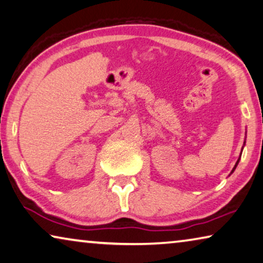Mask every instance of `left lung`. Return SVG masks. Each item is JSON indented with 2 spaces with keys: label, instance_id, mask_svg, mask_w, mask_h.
<instances>
[{
  "label": "left lung",
  "instance_id": "obj_1",
  "mask_svg": "<svg viewBox=\"0 0 263 263\" xmlns=\"http://www.w3.org/2000/svg\"><path fill=\"white\" fill-rule=\"evenodd\" d=\"M239 160H240V159H239ZM239 160H237V161H236V164H235V166H234V168H233V171H234V170H235V167H236V166H237V164H239ZM233 171H232V172H233Z\"/></svg>",
  "mask_w": 263,
  "mask_h": 263
}]
</instances>
